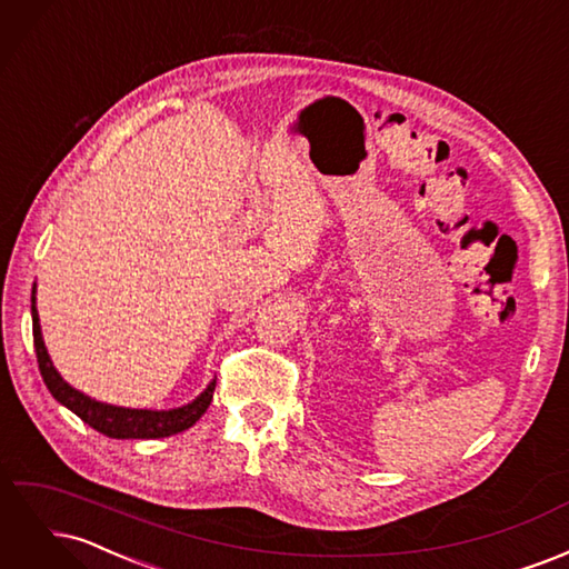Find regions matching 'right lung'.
I'll list each match as a JSON object with an SVG mask.
<instances>
[{"mask_svg":"<svg viewBox=\"0 0 569 569\" xmlns=\"http://www.w3.org/2000/svg\"><path fill=\"white\" fill-rule=\"evenodd\" d=\"M30 311H32V341H36L38 366L47 389L59 403H63L68 410H73L82 422H88L92 429H97V432L107 435L111 439H163L170 435L184 432V429L192 427L203 416L206 408L211 406L216 380L206 387V391L199 396V399L176 410H132V408H118V406L99 403L90 399V396H84L68 382H63L57 368L51 366L44 341H42L40 318L36 308V289H32Z\"/></svg>","mask_w":569,"mask_h":569,"instance_id":"obj_1","label":"right lung"}]
</instances>
